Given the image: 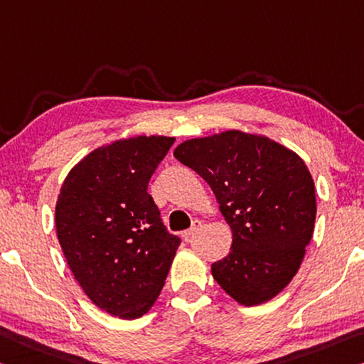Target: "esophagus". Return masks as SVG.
Returning a JSON list of instances; mask_svg holds the SVG:
<instances>
[{"mask_svg": "<svg viewBox=\"0 0 364 364\" xmlns=\"http://www.w3.org/2000/svg\"><path fill=\"white\" fill-rule=\"evenodd\" d=\"M200 228H203V222H200V220H194V222H193V227L189 228V230H186V232L183 233L184 241H191L193 236H194L196 233L200 232Z\"/></svg>", "mask_w": 364, "mask_h": 364, "instance_id": "esophagus-1", "label": "esophagus"}]
</instances>
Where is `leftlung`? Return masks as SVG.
Returning <instances> with one entry per match:
<instances>
[{
  "label": "left lung",
  "mask_w": 364,
  "mask_h": 364,
  "mask_svg": "<svg viewBox=\"0 0 364 364\" xmlns=\"http://www.w3.org/2000/svg\"><path fill=\"white\" fill-rule=\"evenodd\" d=\"M173 155L203 176L233 233L212 277L243 306H257L296 275L313 238L316 189L306 164L265 136L238 129L181 142Z\"/></svg>",
  "instance_id": "8db88e82"
}]
</instances>
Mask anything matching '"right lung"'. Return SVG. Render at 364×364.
I'll list each match as a JSON object with an SVG mask.
<instances>
[{
    "instance_id": "add662e5",
    "label": "right lung",
    "mask_w": 364,
    "mask_h": 364,
    "mask_svg": "<svg viewBox=\"0 0 364 364\" xmlns=\"http://www.w3.org/2000/svg\"><path fill=\"white\" fill-rule=\"evenodd\" d=\"M175 137L136 136L74 165L58 194L56 235L90 301L121 319L154 306L181 240L166 232L147 193Z\"/></svg>"
}]
</instances>
